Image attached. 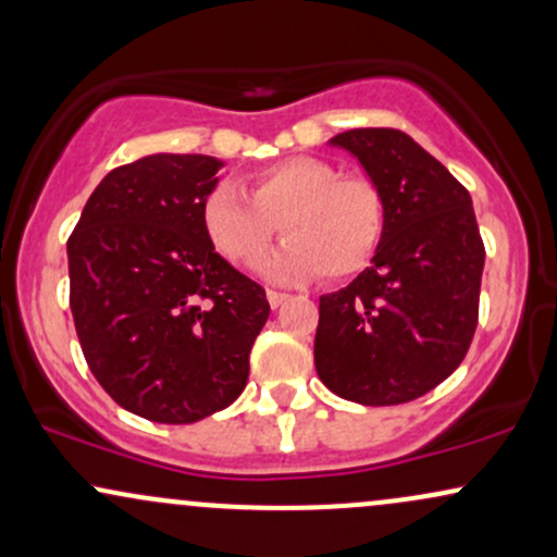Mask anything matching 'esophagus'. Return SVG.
<instances>
[{
    "label": "esophagus",
    "mask_w": 557,
    "mask_h": 557,
    "mask_svg": "<svg viewBox=\"0 0 557 557\" xmlns=\"http://www.w3.org/2000/svg\"><path fill=\"white\" fill-rule=\"evenodd\" d=\"M287 298H290V296H287V293H280V290H267V300H270L272 309H277V306H283Z\"/></svg>",
    "instance_id": "esophagus-1"
}]
</instances>
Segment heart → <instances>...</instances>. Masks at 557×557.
<instances>
[{
	"instance_id": "heart-1",
	"label": "heart",
	"mask_w": 557,
	"mask_h": 557,
	"mask_svg": "<svg viewBox=\"0 0 557 557\" xmlns=\"http://www.w3.org/2000/svg\"><path fill=\"white\" fill-rule=\"evenodd\" d=\"M243 189L216 185L201 203L203 233L238 267H253L274 235L287 243L261 264L277 283L324 272L348 280L376 257L387 230V201L372 177L343 175L317 157H290L253 172Z\"/></svg>"
}]
</instances>
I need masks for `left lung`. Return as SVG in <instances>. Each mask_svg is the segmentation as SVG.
Segmentation results:
<instances>
[{
    "instance_id": "1",
    "label": "left lung",
    "mask_w": 557,
    "mask_h": 557,
    "mask_svg": "<svg viewBox=\"0 0 557 557\" xmlns=\"http://www.w3.org/2000/svg\"><path fill=\"white\" fill-rule=\"evenodd\" d=\"M330 144L380 185L387 230L372 267L319 298L317 374L361 406L417 400L456 372L476 330L484 243L471 196L395 127H356Z\"/></svg>"
}]
</instances>
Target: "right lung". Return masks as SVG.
<instances>
[{
    "mask_svg": "<svg viewBox=\"0 0 557 557\" xmlns=\"http://www.w3.org/2000/svg\"><path fill=\"white\" fill-rule=\"evenodd\" d=\"M220 159L151 154L114 168L67 238L70 309L96 382L125 411L194 424L248 382L264 287L209 243L201 203Z\"/></svg>",
    "mask_w": 557,
    "mask_h": 557,
    "instance_id": "right-lung-1",
    "label": "right lung"
}]
</instances>
